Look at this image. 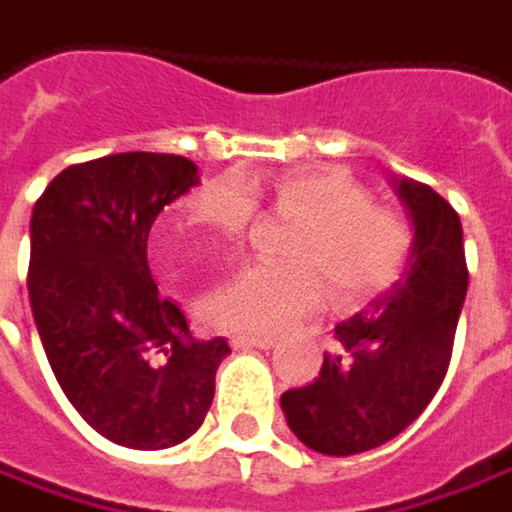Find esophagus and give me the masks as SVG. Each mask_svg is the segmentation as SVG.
Segmentation results:
<instances>
[{
    "label": "esophagus",
    "mask_w": 512,
    "mask_h": 512,
    "mask_svg": "<svg viewBox=\"0 0 512 512\" xmlns=\"http://www.w3.org/2000/svg\"><path fill=\"white\" fill-rule=\"evenodd\" d=\"M275 335H232L229 344L234 349H272L275 346Z\"/></svg>",
    "instance_id": "1"
}]
</instances>
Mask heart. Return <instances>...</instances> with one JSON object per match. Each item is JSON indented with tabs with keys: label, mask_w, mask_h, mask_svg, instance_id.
<instances>
[{
	"label": "heart",
	"mask_w": 512,
	"mask_h": 512,
	"mask_svg": "<svg viewBox=\"0 0 512 512\" xmlns=\"http://www.w3.org/2000/svg\"><path fill=\"white\" fill-rule=\"evenodd\" d=\"M298 217L286 263L255 260L234 269L203 298V318L234 335H275L323 303V281L338 303H364L389 292L415 260V229L344 168H295L278 180L257 174L217 177L189 197L186 229L214 246H237L257 217V197Z\"/></svg>",
	"instance_id": "b5f03b06"
}]
</instances>
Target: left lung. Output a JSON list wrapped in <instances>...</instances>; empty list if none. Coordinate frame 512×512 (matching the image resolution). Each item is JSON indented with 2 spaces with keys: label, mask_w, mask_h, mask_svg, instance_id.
<instances>
[{
  "label": "left lung",
  "mask_w": 512,
  "mask_h": 512,
  "mask_svg": "<svg viewBox=\"0 0 512 512\" xmlns=\"http://www.w3.org/2000/svg\"><path fill=\"white\" fill-rule=\"evenodd\" d=\"M398 194L415 223L407 278L369 312L338 323L318 378L280 395L292 433L323 456H355L395 438L450 369L470 275L461 220L424 183L401 180Z\"/></svg>",
  "instance_id": "obj_1"
}]
</instances>
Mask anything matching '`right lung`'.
I'll list each match as a JSON object with an SVG mask.
<instances>
[{"label":"right lung","mask_w":512,"mask_h":512,"mask_svg":"<svg viewBox=\"0 0 512 512\" xmlns=\"http://www.w3.org/2000/svg\"><path fill=\"white\" fill-rule=\"evenodd\" d=\"M197 183L180 154H108L59 171L31 217L28 298L48 364L74 410L131 450L197 433L232 352L191 338L145 255L157 214Z\"/></svg>","instance_id":"add662e5"}]
</instances>
